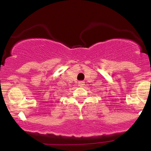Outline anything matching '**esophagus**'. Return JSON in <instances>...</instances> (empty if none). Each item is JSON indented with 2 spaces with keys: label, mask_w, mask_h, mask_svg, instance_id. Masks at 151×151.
Returning <instances> with one entry per match:
<instances>
[{
  "label": "esophagus",
  "mask_w": 151,
  "mask_h": 151,
  "mask_svg": "<svg viewBox=\"0 0 151 151\" xmlns=\"http://www.w3.org/2000/svg\"><path fill=\"white\" fill-rule=\"evenodd\" d=\"M84 81H80V82H78V85H79L80 87H82V86H84Z\"/></svg>",
  "instance_id": "esophagus-1"
}]
</instances>
